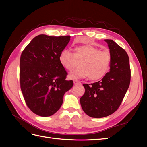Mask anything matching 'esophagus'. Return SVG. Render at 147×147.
<instances>
[{
  "instance_id": "esophagus-1",
  "label": "esophagus",
  "mask_w": 147,
  "mask_h": 147,
  "mask_svg": "<svg viewBox=\"0 0 147 147\" xmlns=\"http://www.w3.org/2000/svg\"><path fill=\"white\" fill-rule=\"evenodd\" d=\"M74 84H81V83L78 80H76L74 81Z\"/></svg>"
}]
</instances>
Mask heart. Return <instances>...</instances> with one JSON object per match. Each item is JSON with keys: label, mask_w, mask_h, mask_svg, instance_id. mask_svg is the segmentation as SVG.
<instances>
[{"label": "heart", "mask_w": 147, "mask_h": 147, "mask_svg": "<svg viewBox=\"0 0 147 147\" xmlns=\"http://www.w3.org/2000/svg\"><path fill=\"white\" fill-rule=\"evenodd\" d=\"M74 54L68 50H63L59 56L61 65L67 71H72L77 61H81V68L74 70L69 77L70 79L89 77L91 80L103 78L108 72L111 63V56L108 51H100L99 48L84 44L75 47Z\"/></svg>", "instance_id": "1"}]
</instances>
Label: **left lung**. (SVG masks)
Returning a JSON list of instances; mask_svg holds the SVG:
<instances>
[{"instance_id": "obj_1", "label": "left lung", "mask_w": 147, "mask_h": 147, "mask_svg": "<svg viewBox=\"0 0 147 147\" xmlns=\"http://www.w3.org/2000/svg\"><path fill=\"white\" fill-rule=\"evenodd\" d=\"M111 56L110 72L101 80L83 84L85 92L80 98L83 110L92 118L112 114L121 105L131 81L129 59L126 51L112 40L106 39Z\"/></svg>"}]
</instances>
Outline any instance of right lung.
<instances>
[{
  "label": "right lung",
  "instance_id": "add662e5",
  "mask_svg": "<svg viewBox=\"0 0 147 147\" xmlns=\"http://www.w3.org/2000/svg\"><path fill=\"white\" fill-rule=\"evenodd\" d=\"M70 38L39 35L21 53V90L29 109L40 117L55 114L63 104L65 92L73 86L72 80H65L67 73L59 61Z\"/></svg>",
  "mask_w": 147,
  "mask_h": 147
}]
</instances>
